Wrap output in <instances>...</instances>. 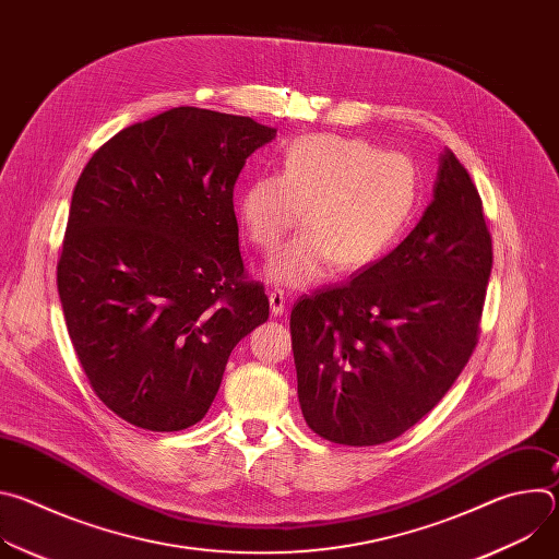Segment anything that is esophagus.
<instances>
[{
  "label": "esophagus",
  "mask_w": 559,
  "mask_h": 559,
  "mask_svg": "<svg viewBox=\"0 0 559 559\" xmlns=\"http://www.w3.org/2000/svg\"><path fill=\"white\" fill-rule=\"evenodd\" d=\"M270 309H272L274 316H283V311H285V296H283V292H278V289L270 292Z\"/></svg>",
  "instance_id": "1"
}]
</instances>
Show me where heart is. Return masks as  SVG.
<instances>
[{
  "label": "heart",
  "instance_id": "obj_1",
  "mask_svg": "<svg viewBox=\"0 0 559 559\" xmlns=\"http://www.w3.org/2000/svg\"><path fill=\"white\" fill-rule=\"evenodd\" d=\"M418 205V173L401 152H378L362 139L309 134L296 139L281 175H263L238 197L248 241L272 252L300 221L307 225L267 263L283 287H309L332 265L356 272L382 259ZM306 214H301V210Z\"/></svg>",
  "mask_w": 559,
  "mask_h": 559
}]
</instances>
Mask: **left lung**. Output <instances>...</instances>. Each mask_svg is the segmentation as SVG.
Here are the masks:
<instances>
[{
	"label": "left lung",
	"mask_w": 559,
	"mask_h": 559,
	"mask_svg": "<svg viewBox=\"0 0 559 559\" xmlns=\"http://www.w3.org/2000/svg\"><path fill=\"white\" fill-rule=\"evenodd\" d=\"M491 265L483 199L444 150L433 199L405 241L292 309L309 429L336 444L371 447L423 420L477 345Z\"/></svg>",
	"instance_id": "obj_1"
}]
</instances>
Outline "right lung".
I'll return each mask as SVG.
<instances>
[{
  "mask_svg": "<svg viewBox=\"0 0 559 559\" xmlns=\"http://www.w3.org/2000/svg\"><path fill=\"white\" fill-rule=\"evenodd\" d=\"M276 128L192 106L106 141L79 177L57 263L99 401L147 431L197 425L270 300L238 252L234 183Z\"/></svg>",
  "mask_w": 559,
  "mask_h": 559,
  "instance_id": "right-lung-1",
  "label": "right lung"
}]
</instances>
